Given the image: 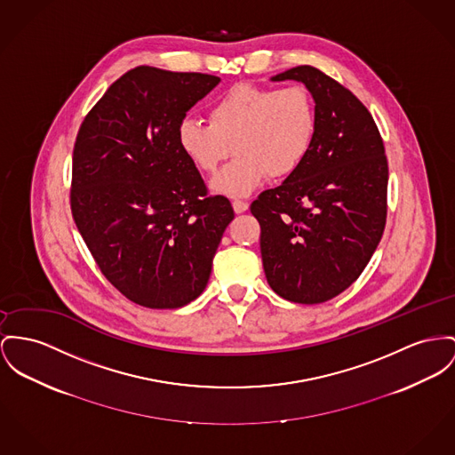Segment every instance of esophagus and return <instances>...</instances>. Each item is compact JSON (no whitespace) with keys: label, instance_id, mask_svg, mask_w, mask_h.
I'll return each mask as SVG.
<instances>
[{"label":"esophagus","instance_id":"34e87169","mask_svg":"<svg viewBox=\"0 0 455 455\" xmlns=\"http://www.w3.org/2000/svg\"><path fill=\"white\" fill-rule=\"evenodd\" d=\"M233 209H235V212L243 213L248 211V204L246 202H243V200H235L233 202Z\"/></svg>","mask_w":455,"mask_h":455}]
</instances>
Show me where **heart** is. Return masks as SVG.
<instances>
[{
  "label": "heart",
  "mask_w": 455,
  "mask_h": 455,
  "mask_svg": "<svg viewBox=\"0 0 455 455\" xmlns=\"http://www.w3.org/2000/svg\"><path fill=\"white\" fill-rule=\"evenodd\" d=\"M315 131V105L302 86L240 84L213 101L209 122L184 119L178 141L189 162L207 174L236 153L211 186L224 196H244L267 176H293L312 150Z\"/></svg>",
  "instance_id": "b5f03b06"
}]
</instances>
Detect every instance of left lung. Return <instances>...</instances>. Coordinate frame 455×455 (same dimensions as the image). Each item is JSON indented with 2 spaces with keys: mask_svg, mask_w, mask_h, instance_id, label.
<instances>
[{
  "mask_svg": "<svg viewBox=\"0 0 455 455\" xmlns=\"http://www.w3.org/2000/svg\"><path fill=\"white\" fill-rule=\"evenodd\" d=\"M299 81L315 101L317 131L302 167L259 195L250 211L260 224L269 286L284 300L323 303L365 269L387 224L388 162L363 101L315 67L271 77Z\"/></svg>",
  "mask_w": 455,
  "mask_h": 455,
  "instance_id": "1",
  "label": "left lung"
}]
</instances>
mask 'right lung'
I'll return each instance as SVG.
<instances>
[{"instance_id": "obj_1", "label": "right lung", "mask_w": 455, "mask_h": 455, "mask_svg": "<svg viewBox=\"0 0 455 455\" xmlns=\"http://www.w3.org/2000/svg\"><path fill=\"white\" fill-rule=\"evenodd\" d=\"M220 83L141 65L92 107L76 138L70 209L103 275L131 302L180 308L202 295L228 224L182 153L186 112Z\"/></svg>"}]
</instances>
